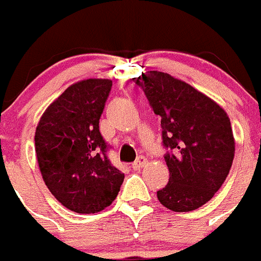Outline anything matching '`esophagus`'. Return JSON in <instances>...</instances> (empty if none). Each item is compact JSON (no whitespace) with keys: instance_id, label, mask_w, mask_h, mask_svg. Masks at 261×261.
<instances>
[{"instance_id":"34e87169","label":"esophagus","mask_w":261,"mask_h":261,"mask_svg":"<svg viewBox=\"0 0 261 261\" xmlns=\"http://www.w3.org/2000/svg\"><path fill=\"white\" fill-rule=\"evenodd\" d=\"M146 163H147V159H146V156L141 155V156H138V158L136 159V161H135V163H133V165H132V167L135 168V170H140V168H142V167H144V166L146 165Z\"/></svg>"}]
</instances>
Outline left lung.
Instances as JSON below:
<instances>
[{
	"mask_svg": "<svg viewBox=\"0 0 261 261\" xmlns=\"http://www.w3.org/2000/svg\"><path fill=\"white\" fill-rule=\"evenodd\" d=\"M161 116L170 179L156 192L172 212H191L209 201L229 175L235 153L230 119L195 87L162 71L133 78Z\"/></svg>",
	"mask_w": 261,
	"mask_h": 261,
	"instance_id": "obj_1",
	"label": "left lung"
}]
</instances>
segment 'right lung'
<instances>
[{
    "label": "right lung",
    "instance_id": "obj_1",
    "mask_svg": "<svg viewBox=\"0 0 261 261\" xmlns=\"http://www.w3.org/2000/svg\"><path fill=\"white\" fill-rule=\"evenodd\" d=\"M112 81L90 78L71 85L45 110L35 132V151L45 186L75 213L110 206L124 174L107 156L99 119Z\"/></svg>",
    "mask_w": 261,
    "mask_h": 261
}]
</instances>
